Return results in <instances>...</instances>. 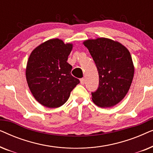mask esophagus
Listing matches in <instances>:
<instances>
[{
    "label": "esophagus",
    "instance_id": "1",
    "mask_svg": "<svg viewBox=\"0 0 153 153\" xmlns=\"http://www.w3.org/2000/svg\"><path fill=\"white\" fill-rule=\"evenodd\" d=\"M80 82H81V84L82 85H84L85 83V79L84 78H82L80 79Z\"/></svg>",
    "mask_w": 153,
    "mask_h": 153
}]
</instances>
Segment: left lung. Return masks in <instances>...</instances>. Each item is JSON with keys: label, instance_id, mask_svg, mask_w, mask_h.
Instances as JSON below:
<instances>
[{"label": "left lung", "instance_id": "8db88e82", "mask_svg": "<svg viewBox=\"0 0 153 153\" xmlns=\"http://www.w3.org/2000/svg\"><path fill=\"white\" fill-rule=\"evenodd\" d=\"M83 45L91 53L99 74V86L92 100L100 107H111L127 95L132 82L134 67L130 53L122 44L100 37Z\"/></svg>", "mask_w": 153, "mask_h": 153}]
</instances>
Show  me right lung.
Wrapping results in <instances>:
<instances>
[{
	"instance_id": "1",
	"label": "right lung",
	"mask_w": 153,
	"mask_h": 153,
	"mask_svg": "<svg viewBox=\"0 0 153 153\" xmlns=\"http://www.w3.org/2000/svg\"><path fill=\"white\" fill-rule=\"evenodd\" d=\"M72 44L51 39L31 52L26 77L35 99L49 108L60 107L68 101L79 80L71 74L72 66L67 62Z\"/></svg>"
}]
</instances>
